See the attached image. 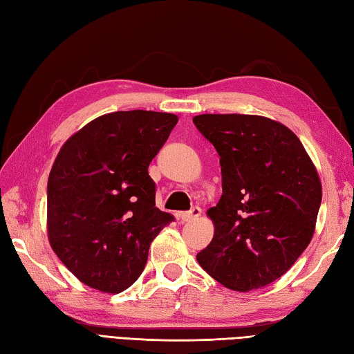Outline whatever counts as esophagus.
Returning <instances> with one entry per match:
<instances>
[{
    "mask_svg": "<svg viewBox=\"0 0 354 354\" xmlns=\"http://www.w3.org/2000/svg\"><path fill=\"white\" fill-rule=\"evenodd\" d=\"M201 213L202 212H201L199 207H193L190 212H185V213L181 214V219H183V222H193V221L198 219Z\"/></svg>",
    "mask_w": 354,
    "mask_h": 354,
    "instance_id": "34e87169",
    "label": "esophagus"
}]
</instances>
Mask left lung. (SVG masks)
<instances>
[{"instance_id":"obj_1","label":"left lung","mask_w":354,"mask_h":354,"mask_svg":"<svg viewBox=\"0 0 354 354\" xmlns=\"http://www.w3.org/2000/svg\"><path fill=\"white\" fill-rule=\"evenodd\" d=\"M194 126L221 156L222 196L207 214L214 236L198 255L225 288L248 292L288 272L310 243L322 189L289 127L266 117L202 114Z\"/></svg>"}]
</instances>
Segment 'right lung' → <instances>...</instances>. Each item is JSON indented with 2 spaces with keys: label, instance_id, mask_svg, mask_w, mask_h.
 <instances>
[{
  "label": "right lung",
  "instance_id": "right-lung-1",
  "mask_svg": "<svg viewBox=\"0 0 354 354\" xmlns=\"http://www.w3.org/2000/svg\"><path fill=\"white\" fill-rule=\"evenodd\" d=\"M178 117L117 111L65 141L47 185L53 251L89 288L118 293L146 266L149 246L173 216L155 207L149 164Z\"/></svg>",
  "mask_w": 354,
  "mask_h": 354
}]
</instances>
